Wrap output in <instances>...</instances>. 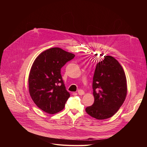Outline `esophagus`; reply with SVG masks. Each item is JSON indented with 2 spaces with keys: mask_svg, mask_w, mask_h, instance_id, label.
<instances>
[{
  "mask_svg": "<svg viewBox=\"0 0 147 147\" xmlns=\"http://www.w3.org/2000/svg\"><path fill=\"white\" fill-rule=\"evenodd\" d=\"M84 91L83 90H78V94L79 95H83L84 94Z\"/></svg>",
  "mask_w": 147,
  "mask_h": 147,
  "instance_id": "1",
  "label": "esophagus"
}]
</instances>
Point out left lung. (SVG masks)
I'll return each instance as SVG.
<instances>
[{"label": "left lung", "mask_w": 147, "mask_h": 147, "mask_svg": "<svg viewBox=\"0 0 147 147\" xmlns=\"http://www.w3.org/2000/svg\"><path fill=\"white\" fill-rule=\"evenodd\" d=\"M92 90L94 102L86 108V113L97 119L112 117L123 105L127 94L125 74L113 57L105 56L97 64Z\"/></svg>", "instance_id": "1"}]
</instances>
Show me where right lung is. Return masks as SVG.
Returning a JSON list of instances; mask_svg holds the SVG:
<instances>
[{
    "mask_svg": "<svg viewBox=\"0 0 147 147\" xmlns=\"http://www.w3.org/2000/svg\"><path fill=\"white\" fill-rule=\"evenodd\" d=\"M75 55L59 48L42 52L34 61L29 76L31 98L38 108L50 114L63 110L70 97L61 69Z\"/></svg>",
    "mask_w": 147,
    "mask_h": 147,
    "instance_id": "right-lung-1",
    "label": "right lung"
}]
</instances>
